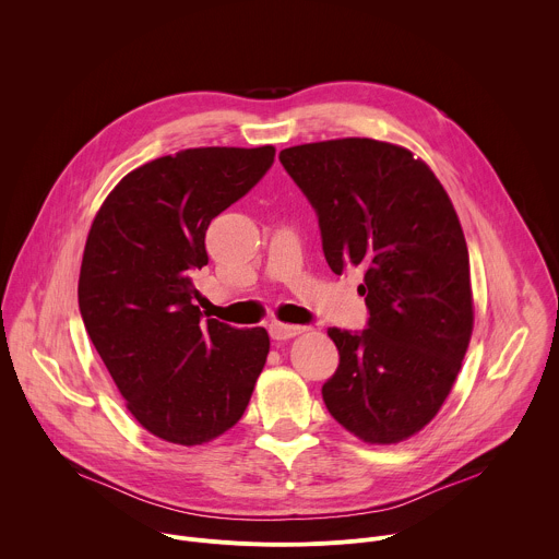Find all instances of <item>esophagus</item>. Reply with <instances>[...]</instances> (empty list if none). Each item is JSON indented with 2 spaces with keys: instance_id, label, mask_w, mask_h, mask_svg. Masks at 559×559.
Returning <instances> with one entry per match:
<instances>
[{
  "instance_id": "34e87169",
  "label": "esophagus",
  "mask_w": 559,
  "mask_h": 559,
  "mask_svg": "<svg viewBox=\"0 0 559 559\" xmlns=\"http://www.w3.org/2000/svg\"><path fill=\"white\" fill-rule=\"evenodd\" d=\"M300 332H305V328H300V325H287V323H278V321L270 323V336L274 341H289V338L298 336Z\"/></svg>"
}]
</instances>
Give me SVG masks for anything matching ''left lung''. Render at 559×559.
<instances>
[{
  "instance_id": "8db88e82",
  "label": "left lung",
  "mask_w": 559,
  "mask_h": 559,
  "mask_svg": "<svg viewBox=\"0 0 559 559\" xmlns=\"http://www.w3.org/2000/svg\"><path fill=\"white\" fill-rule=\"evenodd\" d=\"M283 168L311 203L334 274L360 267V332L330 328L338 369L330 414L365 442L418 433L449 395L473 330L468 252L427 164L401 145L336 139L285 147Z\"/></svg>"
}]
</instances>
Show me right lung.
<instances>
[{"instance_id": "1", "label": "right lung", "mask_w": 559, "mask_h": 559, "mask_svg": "<svg viewBox=\"0 0 559 559\" xmlns=\"http://www.w3.org/2000/svg\"><path fill=\"white\" fill-rule=\"evenodd\" d=\"M276 150L192 147L126 175L97 212L79 274L88 336L143 429L203 444L241 420L265 367L263 328L192 302L205 229L272 168Z\"/></svg>"}]
</instances>
